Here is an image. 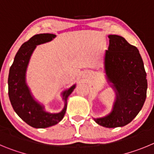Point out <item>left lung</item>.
<instances>
[{
	"label": "left lung",
	"mask_w": 154,
	"mask_h": 154,
	"mask_svg": "<svg viewBox=\"0 0 154 154\" xmlns=\"http://www.w3.org/2000/svg\"><path fill=\"white\" fill-rule=\"evenodd\" d=\"M108 37L103 69L115 99L110 113L94 120L102 127L115 128L131 123L140 111L146 97L147 80L137 48L121 36L111 34Z\"/></svg>",
	"instance_id": "left-lung-1"
}]
</instances>
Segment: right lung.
<instances>
[{"instance_id":"add662e5","label":"right lung","mask_w":154,"mask_h":154,"mask_svg":"<svg viewBox=\"0 0 154 154\" xmlns=\"http://www.w3.org/2000/svg\"><path fill=\"white\" fill-rule=\"evenodd\" d=\"M56 37L53 34H39L23 43L15 55L8 76V95L14 110L19 117L30 127L47 128L58 124L67 110V98L76 84L62 91L60 95L64 102L63 108L58 113L47 111L43 103L33 95L27 83V70L30 57L37 45L51 41Z\"/></svg>"}]
</instances>
